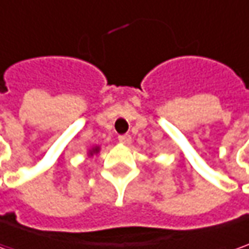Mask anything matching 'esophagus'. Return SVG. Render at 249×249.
Instances as JSON below:
<instances>
[{"label":"esophagus","mask_w":249,"mask_h":249,"mask_svg":"<svg viewBox=\"0 0 249 249\" xmlns=\"http://www.w3.org/2000/svg\"><path fill=\"white\" fill-rule=\"evenodd\" d=\"M119 142L124 144V145H129L130 142H131V137H130L129 134H123V136H119Z\"/></svg>","instance_id":"34e87169"}]
</instances>
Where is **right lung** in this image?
I'll use <instances>...</instances> for the list:
<instances>
[{
  "mask_svg": "<svg viewBox=\"0 0 249 249\" xmlns=\"http://www.w3.org/2000/svg\"><path fill=\"white\" fill-rule=\"evenodd\" d=\"M100 149H101L100 145H92V147L87 151V158L92 157L94 154H98V152H100Z\"/></svg>",
  "mask_w": 249,
  "mask_h": 249,
  "instance_id": "right-lung-1",
  "label": "right lung"
}]
</instances>
